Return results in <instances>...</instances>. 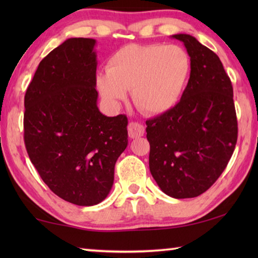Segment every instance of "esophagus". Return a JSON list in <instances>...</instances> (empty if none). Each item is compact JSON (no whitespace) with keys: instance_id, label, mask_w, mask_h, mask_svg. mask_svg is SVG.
<instances>
[{"instance_id":"1","label":"esophagus","mask_w":258,"mask_h":258,"mask_svg":"<svg viewBox=\"0 0 258 258\" xmlns=\"http://www.w3.org/2000/svg\"><path fill=\"white\" fill-rule=\"evenodd\" d=\"M145 134V126L139 123H131L128 125V137L131 139H137Z\"/></svg>"}]
</instances>
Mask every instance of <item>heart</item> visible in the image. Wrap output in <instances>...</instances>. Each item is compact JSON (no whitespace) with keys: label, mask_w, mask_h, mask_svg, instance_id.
<instances>
[{"label":"heart","mask_w":258,"mask_h":258,"mask_svg":"<svg viewBox=\"0 0 258 258\" xmlns=\"http://www.w3.org/2000/svg\"><path fill=\"white\" fill-rule=\"evenodd\" d=\"M192 61L178 45L128 44L117 50L100 72L95 85L109 106L117 108L132 90L140 111L158 116L180 101L189 82Z\"/></svg>","instance_id":"heart-1"}]
</instances>
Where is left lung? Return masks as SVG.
<instances>
[{
    "label": "left lung",
    "instance_id": "left-lung-1",
    "mask_svg": "<svg viewBox=\"0 0 258 258\" xmlns=\"http://www.w3.org/2000/svg\"><path fill=\"white\" fill-rule=\"evenodd\" d=\"M192 61L189 82L172 110L146 121L149 168L175 199L208 190L226 167L238 138L233 89L221 60L189 34L172 35Z\"/></svg>",
    "mask_w": 258,
    "mask_h": 258
}]
</instances>
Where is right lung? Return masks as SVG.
Returning <instances> with one entry per match:
<instances>
[{
    "mask_svg": "<svg viewBox=\"0 0 258 258\" xmlns=\"http://www.w3.org/2000/svg\"><path fill=\"white\" fill-rule=\"evenodd\" d=\"M97 41L73 37L51 51L25 95L24 139L45 184L78 206L107 198L128 143L127 117L98 108Z\"/></svg>",
    "mask_w": 258,
    "mask_h": 258,
    "instance_id": "1",
    "label": "right lung"
}]
</instances>
